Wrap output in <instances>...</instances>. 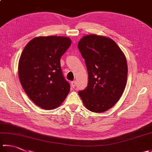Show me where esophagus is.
<instances>
[{
    "mask_svg": "<svg viewBox=\"0 0 152 152\" xmlns=\"http://www.w3.org/2000/svg\"><path fill=\"white\" fill-rule=\"evenodd\" d=\"M76 86V81H73L71 82V87L73 88H75V87Z\"/></svg>",
    "mask_w": 152,
    "mask_h": 152,
    "instance_id": "esophagus-1",
    "label": "esophagus"
}]
</instances>
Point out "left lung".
I'll list each match as a JSON object with an SVG mask.
<instances>
[{"label":"left lung","mask_w":152,"mask_h":152,"mask_svg":"<svg viewBox=\"0 0 152 152\" xmlns=\"http://www.w3.org/2000/svg\"><path fill=\"white\" fill-rule=\"evenodd\" d=\"M78 48L88 71V84L78 92L85 107L103 113L118 101L127 81L126 57L115 42L94 34L85 36Z\"/></svg>","instance_id":"obj_1"}]
</instances>
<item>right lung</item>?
<instances>
[{
	"instance_id": "right-lung-1",
	"label": "right lung",
	"mask_w": 152,
	"mask_h": 152,
	"mask_svg": "<svg viewBox=\"0 0 152 152\" xmlns=\"http://www.w3.org/2000/svg\"><path fill=\"white\" fill-rule=\"evenodd\" d=\"M62 36H39L22 51L18 63L20 81L28 97L43 109L57 108L66 98L70 84L63 75L60 58L71 45Z\"/></svg>"
}]
</instances>
